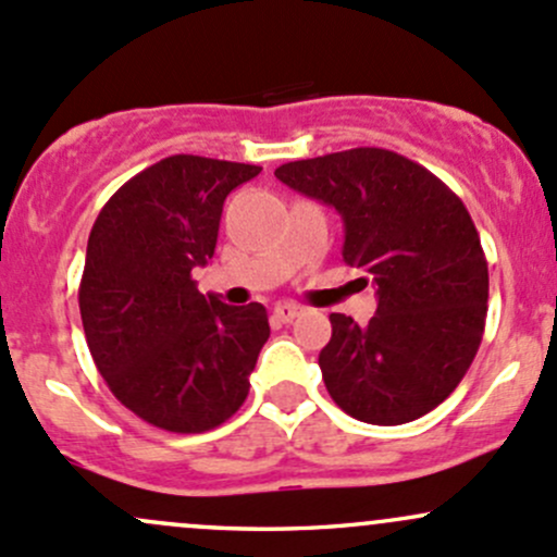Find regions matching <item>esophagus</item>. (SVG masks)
Wrapping results in <instances>:
<instances>
[{"instance_id":"esophagus-1","label":"esophagus","mask_w":557,"mask_h":557,"mask_svg":"<svg viewBox=\"0 0 557 557\" xmlns=\"http://www.w3.org/2000/svg\"><path fill=\"white\" fill-rule=\"evenodd\" d=\"M298 312H301V309H298L296 304H277L272 312V318L277 320V323H294V320L298 318Z\"/></svg>"}]
</instances>
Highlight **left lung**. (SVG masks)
<instances>
[{
	"label": "left lung",
	"mask_w": 557,
	"mask_h": 557,
	"mask_svg": "<svg viewBox=\"0 0 557 557\" xmlns=\"http://www.w3.org/2000/svg\"><path fill=\"white\" fill-rule=\"evenodd\" d=\"M280 181L338 210L344 263L376 285L368 325L331 314L320 371L333 403L366 424L441 406L475 360L488 263L465 202L437 175L376 146L280 165Z\"/></svg>",
	"instance_id": "obj_1"
}]
</instances>
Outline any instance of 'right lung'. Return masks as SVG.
Masks as SVG:
<instances>
[{
	"instance_id": "obj_1",
	"label": "right lung",
	"mask_w": 557,
	"mask_h": 557,
	"mask_svg": "<svg viewBox=\"0 0 557 557\" xmlns=\"http://www.w3.org/2000/svg\"><path fill=\"white\" fill-rule=\"evenodd\" d=\"M259 165L173 154L133 175L87 239L79 314L96 368L138 419L181 435L239 411L269 338L261 304L202 296L224 200Z\"/></svg>"
}]
</instances>
